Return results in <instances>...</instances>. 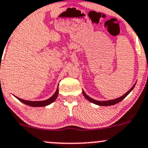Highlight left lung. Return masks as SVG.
<instances>
[{"instance_id": "1", "label": "left lung", "mask_w": 148, "mask_h": 148, "mask_svg": "<svg viewBox=\"0 0 148 148\" xmlns=\"http://www.w3.org/2000/svg\"><path fill=\"white\" fill-rule=\"evenodd\" d=\"M135 84H136V83L135 84L132 86V87L130 89L128 92H127L125 94V95H122V97H120L119 98H117V99H112V100H107V101H97V100H95V99H92V98H91L90 97L88 96L87 95H86V93L84 92V91H82L83 92V95L84 96V97L86 98V99H87L89 101V102L94 103V104H97V105H99V106H111V105H114V104H117V103H119L120 102H121L122 100H123L124 99H125V97H126L128 95H129L131 91L132 90V89H134V87H135Z\"/></svg>"}]
</instances>
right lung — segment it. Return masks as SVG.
<instances>
[{"instance_id":"right-lung-1","label":"right lung","mask_w":148,"mask_h":148,"mask_svg":"<svg viewBox=\"0 0 148 148\" xmlns=\"http://www.w3.org/2000/svg\"><path fill=\"white\" fill-rule=\"evenodd\" d=\"M58 95H59V86L57 87V89H56V91L55 92V93L53 94V96L51 97L49 99H46V100H44V101L24 100V99H20V98L17 97H16V96H15V97H16L17 98V99H18L19 101H21V102H23V104H26V105L31 106V107H45V106L49 105V104H51L52 102H54L55 99L57 98Z\"/></svg>"}]
</instances>
